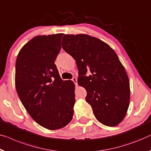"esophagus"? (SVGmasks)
<instances>
[{
  "mask_svg": "<svg viewBox=\"0 0 151 151\" xmlns=\"http://www.w3.org/2000/svg\"><path fill=\"white\" fill-rule=\"evenodd\" d=\"M71 80L73 81V83H74V84H75L76 85L78 84V80H77V78H75V77H73V78L71 79Z\"/></svg>",
  "mask_w": 151,
  "mask_h": 151,
  "instance_id": "1",
  "label": "esophagus"
}]
</instances>
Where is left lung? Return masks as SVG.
<instances>
[{
    "label": "left lung",
    "mask_w": 151,
    "mask_h": 151,
    "mask_svg": "<svg viewBox=\"0 0 151 151\" xmlns=\"http://www.w3.org/2000/svg\"><path fill=\"white\" fill-rule=\"evenodd\" d=\"M62 40L63 50L76 61L78 84L86 89V101L96 119L116 126L125 116L130 100L129 80L117 54L107 43L87 35H65Z\"/></svg>",
    "instance_id": "left-lung-1"
}]
</instances>
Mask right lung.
Listing matches in <instances>:
<instances>
[{
  "label": "right lung",
  "mask_w": 151,
  "mask_h": 151,
  "mask_svg": "<svg viewBox=\"0 0 151 151\" xmlns=\"http://www.w3.org/2000/svg\"><path fill=\"white\" fill-rule=\"evenodd\" d=\"M63 34L37 36L20 50L16 63V88L19 99L36 123L47 129L71 121L75 84L61 79L55 60Z\"/></svg>",
  "instance_id": "obj_1"
}]
</instances>
